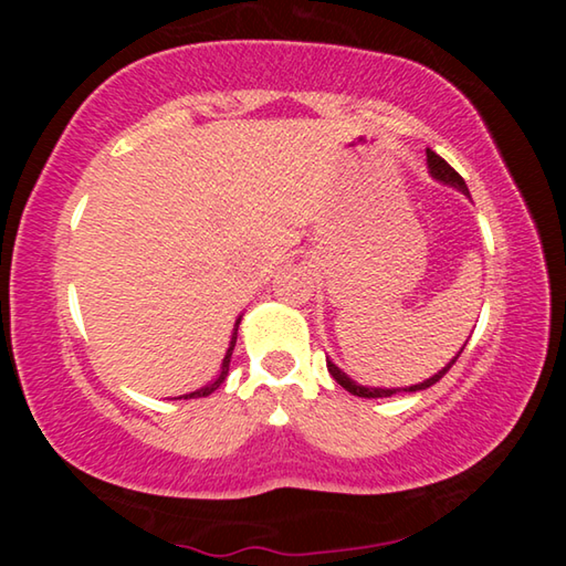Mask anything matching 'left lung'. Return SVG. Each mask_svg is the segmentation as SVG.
Masks as SVG:
<instances>
[{
  "instance_id": "1",
  "label": "left lung",
  "mask_w": 566,
  "mask_h": 566,
  "mask_svg": "<svg viewBox=\"0 0 566 566\" xmlns=\"http://www.w3.org/2000/svg\"><path fill=\"white\" fill-rule=\"evenodd\" d=\"M427 167H429V175H432L437 181H442V185H449V187H454V189H459L462 191V195H467L469 197V189H467V185H464V179L457 175V171L447 165V161L437 155V151H432V149H427ZM464 352V347L457 352V357H452V361L447 364V367H442L437 371L434 377H429V379H424V381H419V385H411V387H395V389H381V387H364V385H357V381L354 379H349L347 375H344V371L337 367V364H334L332 359H327V369H329V375L337 379V385H342L344 389L349 391V395H354V397H364V399H381V397H391V395H397V391H421V389H427V387H432V385H437L439 379H442L449 369H452V364L459 359V354Z\"/></svg>"
}]
</instances>
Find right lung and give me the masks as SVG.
<instances>
[{"mask_svg":"<svg viewBox=\"0 0 566 566\" xmlns=\"http://www.w3.org/2000/svg\"><path fill=\"white\" fill-rule=\"evenodd\" d=\"M239 322H242V314H239L237 322H234L232 339H229V347H227V354H224V359H222V369H219V375H217L212 381H209V385H205L202 389H197V391H189V395H181V397H177V399H197V397H209V395H212L214 389H219V385H222V381H224V379H227V375H229V361H232V352H234V344H237Z\"/></svg>","mask_w":566,"mask_h":566,"instance_id":"right-lung-1","label":"right lung"}]
</instances>
